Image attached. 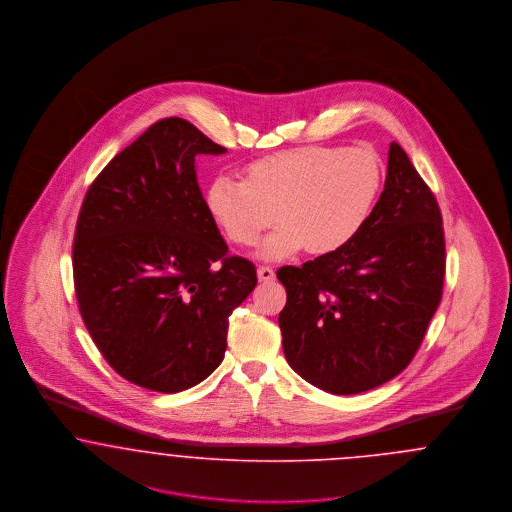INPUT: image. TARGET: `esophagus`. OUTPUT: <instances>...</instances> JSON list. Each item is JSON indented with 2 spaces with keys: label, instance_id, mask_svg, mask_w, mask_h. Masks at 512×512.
<instances>
[{
  "label": "esophagus",
  "instance_id": "1",
  "mask_svg": "<svg viewBox=\"0 0 512 512\" xmlns=\"http://www.w3.org/2000/svg\"><path fill=\"white\" fill-rule=\"evenodd\" d=\"M257 276L261 282H270L274 280V270L270 267H259L257 268Z\"/></svg>",
  "mask_w": 512,
  "mask_h": 512
}]
</instances>
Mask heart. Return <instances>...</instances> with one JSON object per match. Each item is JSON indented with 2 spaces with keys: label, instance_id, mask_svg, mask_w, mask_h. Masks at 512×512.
<instances>
[{
  "label": "heart",
  "instance_id": "1",
  "mask_svg": "<svg viewBox=\"0 0 512 512\" xmlns=\"http://www.w3.org/2000/svg\"><path fill=\"white\" fill-rule=\"evenodd\" d=\"M382 186L384 167L370 149L293 147L253 161L245 178H215L207 207L242 247L257 244L278 217L284 224L261 247L265 259L278 261L305 245L317 255L345 247L372 217Z\"/></svg>",
  "mask_w": 512,
  "mask_h": 512
}]
</instances>
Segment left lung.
Segmentation results:
<instances>
[{"instance_id":"1","label":"left lung","mask_w":512,"mask_h":512,"mask_svg":"<svg viewBox=\"0 0 512 512\" xmlns=\"http://www.w3.org/2000/svg\"><path fill=\"white\" fill-rule=\"evenodd\" d=\"M278 324L293 370L320 390L378 388L413 361L441 301L445 238L438 201L403 147L365 228L338 251L276 272Z\"/></svg>"}]
</instances>
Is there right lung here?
I'll list each match as a JSON object with an SVG mask.
<instances>
[{
    "mask_svg": "<svg viewBox=\"0 0 512 512\" xmlns=\"http://www.w3.org/2000/svg\"><path fill=\"white\" fill-rule=\"evenodd\" d=\"M169 117L115 155L76 220L73 274L82 320L124 380L159 393L203 382L224 359L228 317L257 286L228 255L197 184L195 157L220 155Z\"/></svg>",
    "mask_w": 512,
    "mask_h": 512,
    "instance_id": "right-lung-1",
    "label": "right lung"
}]
</instances>
